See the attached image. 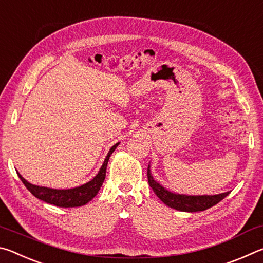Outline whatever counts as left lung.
Returning <instances> with one entry per match:
<instances>
[{
  "label": "left lung",
  "mask_w": 263,
  "mask_h": 263,
  "mask_svg": "<svg viewBox=\"0 0 263 263\" xmlns=\"http://www.w3.org/2000/svg\"><path fill=\"white\" fill-rule=\"evenodd\" d=\"M147 179L151 188L153 189L155 195H157L166 205L172 209H175V210L184 212H197L206 210V209L216 205L217 203H219L222 198H225L226 196L230 194V191H228V193H222L218 195L188 196L172 193V191L164 189L161 184L158 183V182L153 179L152 174H151L149 164L147 168Z\"/></svg>",
  "instance_id": "8db88e82"
}]
</instances>
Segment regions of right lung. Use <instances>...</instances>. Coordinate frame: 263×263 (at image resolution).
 Wrapping results in <instances>:
<instances>
[{
  "mask_svg": "<svg viewBox=\"0 0 263 263\" xmlns=\"http://www.w3.org/2000/svg\"><path fill=\"white\" fill-rule=\"evenodd\" d=\"M119 145V142L114 145L112 147L110 148L108 155L104 160L103 164L100 168V172L97 173V175L92 179L91 181L87 182L77 188L72 189H52V188H46V186H39L31 184L30 182L26 181L23 176H22L18 172H17V175L23 182L24 185L26 186L31 194H32L34 197H37L42 201L46 202L48 204H53V205L60 206V208H77V206H82L88 202H90L92 198L95 197L101 189L102 184H103L104 179H105V172H106V166H108V161L116 147Z\"/></svg>",
  "mask_w": 263,
  "mask_h": 263,
  "instance_id": "add662e5",
  "label": "right lung"
}]
</instances>
